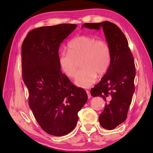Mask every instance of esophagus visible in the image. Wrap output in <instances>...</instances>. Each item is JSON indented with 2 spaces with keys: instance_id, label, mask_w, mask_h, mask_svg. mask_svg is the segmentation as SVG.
<instances>
[{
  "instance_id": "1",
  "label": "esophagus",
  "mask_w": 153,
  "mask_h": 153,
  "mask_svg": "<svg viewBox=\"0 0 153 153\" xmlns=\"http://www.w3.org/2000/svg\"><path fill=\"white\" fill-rule=\"evenodd\" d=\"M86 93L88 94V98H90V97H91V94H90V92L89 90H86Z\"/></svg>"
}]
</instances>
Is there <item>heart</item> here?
<instances>
[{
  "label": "heart",
  "mask_w": 153,
  "mask_h": 153,
  "mask_svg": "<svg viewBox=\"0 0 153 153\" xmlns=\"http://www.w3.org/2000/svg\"><path fill=\"white\" fill-rule=\"evenodd\" d=\"M68 51H62L59 55V67L67 77L73 78L80 61L82 68L77 72L76 84L88 88L97 79V74L102 76L110 65L111 51L105 40H97L89 36H79L68 44Z\"/></svg>",
  "instance_id": "1"
}]
</instances>
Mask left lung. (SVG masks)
<instances>
[{
	"mask_svg": "<svg viewBox=\"0 0 153 153\" xmlns=\"http://www.w3.org/2000/svg\"><path fill=\"white\" fill-rule=\"evenodd\" d=\"M82 27L102 28L111 51V60L105 76L90 90L92 97L105 100V107L99 115L102 128L111 130L125 121L135 90L136 68L128 42L120 27L110 22L87 23Z\"/></svg>",
	"mask_w": 153,
	"mask_h": 153,
	"instance_id": "left-lung-1",
	"label": "left lung"
}]
</instances>
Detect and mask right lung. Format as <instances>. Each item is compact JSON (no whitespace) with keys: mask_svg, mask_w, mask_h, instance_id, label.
<instances>
[{"mask_svg":"<svg viewBox=\"0 0 153 153\" xmlns=\"http://www.w3.org/2000/svg\"><path fill=\"white\" fill-rule=\"evenodd\" d=\"M76 27L63 24L35 28L22 45L28 104L41 128L50 135L71 132L78 120L77 113L88 100L86 92L62 73L58 61L59 46Z\"/></svg>","mask_w":153,"mask_h":153,"instance_id":"add662e5","label":"right lung"}]
</instances>
